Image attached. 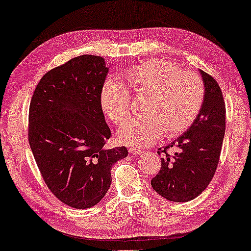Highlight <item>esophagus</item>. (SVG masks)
I'll return each mask as SVG.
<instances>
[{
  "mask_svg": "<svg viewBox=\"0 0 251 251\" xmlns=\"http://www.w3.org/2000/svg\"><path fill=\"white\" fill-rule=\"evenodd\" d=\"M129 153L133 154V155H138V154H142V153H144V152H143V151H140V150L135 149V147H130V149H129Z\"/></svg>",
  "mask_w": 251,
  "mask_h": 251,
  "instance_id": "esophagus-1",
  "label": "esophagus"
}]
</instances>
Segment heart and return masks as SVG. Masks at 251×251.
<instances>
[{"label":"heart","mask_w":251,"mask_h":251,"mask_svg":"<svg viewBox=\"0 0 251 251\" xmlns=\"http://www.w3.org/2000/svg\"><path fill=\"white\" fill-rule=\"evenodd\" d=\"M125 78L136 96H146L143 116L129 119L118 130V141L126 145L147 146L163 134L176 137L192 125L201 109L203 81L176 63L163 59L143 61L127 70ZM100 106L114 124H122L130 115L128 89L116 79H108L100 91Z\"/></svg>","instance_id":"1"}]
</instances>
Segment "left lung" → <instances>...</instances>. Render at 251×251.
I'll list each match as a JSON object with an SVG mask.
<instances>
[{
    "mask_svg": "<svg viewBox=\"0 0 251 251\" xmlns=\"http://www.w3.org/2000/svg\"><path fill=\"white\" fill-rule=\"evenodd\" d=\"M200 71L204 99L197 118L177 140L158 149L162 166L151 184L166 200L186 202L202 193L216 173L226 132V105L220 86L213 77ZM177 147L173 155L166 151Z\"/></svg>",
    "mask_w": 251,
    "mask_h": 251,
    "instance_id": "obj_1",
    "label": "left lung"
}]
</instances>
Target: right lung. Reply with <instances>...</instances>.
Wrapping results in <instances>:
<instances>
[{"mask_svg":"<svg viewBox=\"0 0 251 251\" xmlns=\"http://www.w3.org/2000/svg\"><path fill=\"white\" fill-rule=\"evenodd\" d=\"M105 59L83 54L48 71L29 109V143L48 188L75 209L96 205L111 184L110 171L125 146L107 149L111 136L100 106L108 74Z\"/></svg>","mask_w":251,"mask_h":251,"instance_id":"add662e5","label":"right lung"}]
</instances>
